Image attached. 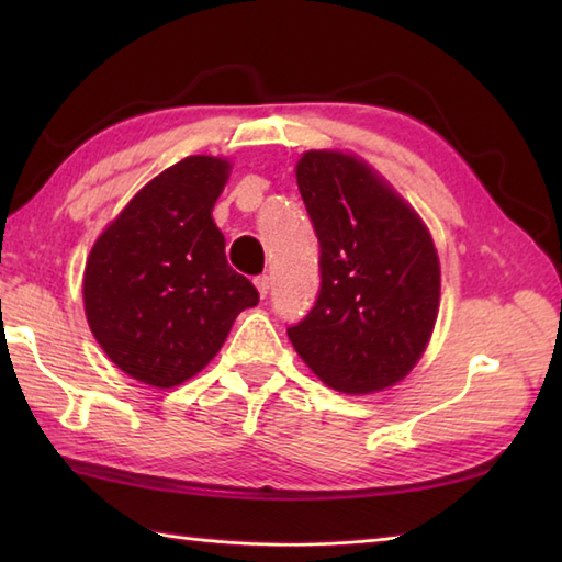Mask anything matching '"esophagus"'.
Masks as SVG:
<instances>
[{
    "label": "esophagus",
    "instance_id": "esophagus-1",
    "mask_svg": "<svg viewBox=\"0 0 562 562\" xmlns=\"http://www.w3.org/2000/svg\"><path fill=\"white\" fill-rule=\"evenodd\" d=\"M256 288H258V294L262 296V300H266L268 292H270V278H268V274H258Z\"/></svg>",
    "mask_w": 562,
    "mask_h": 562
}]
</instances>
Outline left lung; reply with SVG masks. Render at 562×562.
<instances>
[{"instance_id":"left-lung-1","label":"left lung","mask_w":562,"mask_h":562,"mask_svg":"<svg viewBox=\"0 0 562 562\" xmlns=\"http://www.w3.org/2000/svg\"><path fill=\"white\" fill-rule=\"evenodd\" d=\"M296 186L321 246L312 312L288 328L306 367L350 396L411 372L439 312V258L417 212L352 154L312 149Z\"/></svg>"}]
</instances>
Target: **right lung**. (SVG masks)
Returning <instances> with one entry per match:
<instances>
[{
  "instance_id": "obj_1",
  "label": "right lung",
  "mask_w": 562,
  "mask_h": 562,
  "mask_svg": "<svg viewBox=\"0 0 562 562\" xmlns=\"http://www.w3.org/2000/svg\"><path fill=\"white\" fill-rule=\"evenodd\" d=\"M232 164L186 157L105 226L83 270V312L111 362L171 389L210 364L258 290L229 268L212 207Z\"/></svg>"
}]
</instances>
